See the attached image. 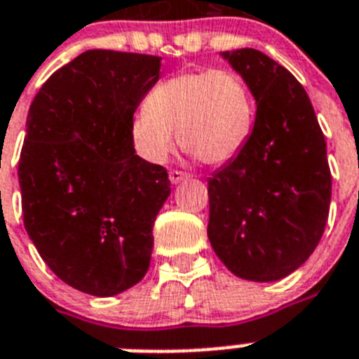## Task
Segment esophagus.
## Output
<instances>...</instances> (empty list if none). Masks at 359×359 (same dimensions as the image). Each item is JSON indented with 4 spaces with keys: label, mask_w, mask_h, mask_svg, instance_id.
<instances>
[{
    "label": "esophagus",
    "mask_w": 359,
    "mask_h": 359,
    "mask_svg": "<svg viewBox=\"0 0 359 359\" xmlns=\"http://www.w3.org/2000/svg\"><path fill=\"white\" fill-rule=\"evenodd\" d=\"M188 177H189V175L184 173V171H179V170H171L170 171V180L173 182V184H179V182L186 180Z\"/></svg>",
    "instance_id": "34e87169"
}]
</instances>
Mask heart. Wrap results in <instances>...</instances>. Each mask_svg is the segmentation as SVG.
<instances>
[{
    "label": "heart",
    "mask_w": 359,
    "mask_h": 359,
    "mask_svg": "<svg viewBox=\"0 0 359 359\" xmlns=\"http://www.w3.org/2000/svg\"><path fill=\"white\" fill-rule=\"evenodd\" d=\"M255 125V99L232 69H191L156 84L133 116L130 138L149 162H164L175 134L203 164L219 165L245 147Z\"/></svg>",
    "instance_id": "heart-1"
}]
</instances>
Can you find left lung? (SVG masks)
Listing matches in <instances>:
<instances>
[{"mask_svg": "<svg viewBox=\"0 0 359 359\" xmlns=\"http://www.w3.org/2000/svg\"><path fill=\"white\" fill-rule=\"evenodd\" d=\"M223 57L258 107L245 147L208 179V240L230 273L275 282L299 269L325 232L332 197L325 134L284 66L250 48Z\"/></svg>", "mask_w": 359, "mask_h": 359, "instance_id": "obj_1", "label": "left lung"}]
</instances>
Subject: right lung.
<instances>
[{"mask_svg": "<svg viewBox=\"0 0 359 359\" xmlns=\"http://www.w3.org/2000/svg\"><path fill=\"white\" fill-rule=\"evenodd\" d=\"M160 57L90 49L42 84L20 153L23 225L68 285L112 297L149 269L153 225L170 179L140 158L134 110L158 81Z\"/></svg>", "mask_w": 359, "mask_h": 359, "instance_id": "obj_1", "label": "right lung"}]
</instances>
